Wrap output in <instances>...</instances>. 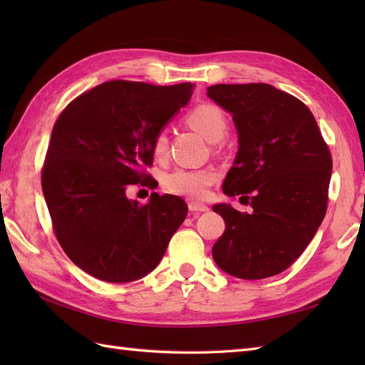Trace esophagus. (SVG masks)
I'll list each match as a JSON object with an SVG mask.
<instances>
[{"mask_svg":"<svg viewBox=\"0 0 365 365\" xmlns=\"http://www.w3.org/2000/svg\"><path fill=\"white\" fill-rule=\"evenodd\" d=\"M188 208H190V212L195 213V215L208 212V207H207L205 204H200V202H190V204H188Z\"/></svg>","mask_w":365,"mask_h":365,"instance_id":"34e87169","label":"esophagus"}]
</instances>
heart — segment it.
Returning a JSON list of instances; mask_svg holds the SVG:
<instances>
[{
    "instance_id": "1",
    "label": "heart",
    "mask_w": 365,
    "mask_h": 365,
    "mask_svg": "<svg viewBox=\"0 0 365 365\" xmlns=\"http://www.w3.org/2000/svg\"><path fill=\"white\" fill-rule=\"evenodd\" d=\"M187 122L210 141H218L227 130L226 114L213 103H200L192 108L187 114ZM168 152V135L165 131H158L152 139V155L157 160H165ZM216 180H218V173L212 168H178L163 177V188L175 196L200 199L207 195Z\"/></svg>"
}]
</instances>
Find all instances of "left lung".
<instances>
[{
    "label": "left lung",
    "instance_id": "obj_1",
    "mask_svg": "<svg viewBox=\"0 0 365 365\" xmlns=\"http://www.w3.org/2000/svg\"><path fill=\"white\" fill-rule=\"evenodd\" d=\"M207 96L232 114L238 131V153L222 191L252 207V213L229 204L213 207L226 222L213 259L240 279L282 273L312 242L327 215L328 144L311 110L271 84H215Z\"/></svg>",
    "mask_w": 365,
    "mask_h": 365
}]
</instances>
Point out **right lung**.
Segmentation results:
<instances>
[{
	"instance_id": "obj_1",
	"label": "right lung",
	"mask_w": 365,
	"mask_h": 365,
	"mask_svg": "<svg viewBox=\"0 0 365 365\" xmlns=\"http://www.w3.org/2000/svg\"><path fill=\"white\" fill-rule=\"evenodd\" d=\"M195 84L155 86L113 80L83 92L54 122L42 168L53 232L67 257L105 282L149 274L187 218L177 196L127 197L131 185L155 180L152 139L188 103Z\"/></svg>"
}]
</instances>
